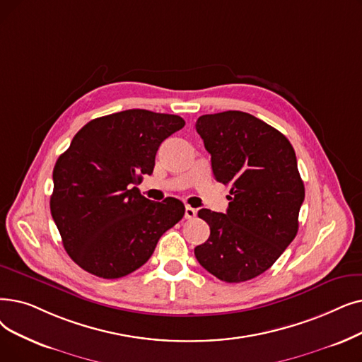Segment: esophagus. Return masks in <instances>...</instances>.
I'll list each match as a JSON object with an SVG mask.
<instances>
[{
	"mask_svg": "<svg viewBox=\"0 0 362 362\" xmlns=\"http://www.w3.org/2000/svg\"><path fill=\"white\" fill-rule=\"evenodd\" d=\"M197 216V210L192 209L191 206H186L185 207V217L186 218H194Z\"/></svg>",
	"mask_w": 362,
	"mask_h": 362,
	"instance_id": "1",
	"label": "esophagus"
}]
</instances>
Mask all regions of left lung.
Segmentation results:
<instances>
[{"label":"left lung","mask_w":362,"mask_h":362,"mask_svg":"<svg viewBox=\"0 0 362 362\" xmlns=\"http://www.w3.org/2000/svg\"><path fill=\"white\" fill-rule=\"evenodd\" d=\"M195 129L211 155L214 179L230 185L226 213L201 209L209 240L195 247L204 269L225 282L268 271L294 240L305 186L288 139L241 111L202 115Z\"/></svg>","instance_id":"1"}]
</instances>
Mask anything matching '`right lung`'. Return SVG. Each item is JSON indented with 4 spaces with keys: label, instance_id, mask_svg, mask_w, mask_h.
I'll return each mask as SVG.
<instances>
[{
    "label": "right lung",
    "instance_id": "obj_1",
    "mask_svg": "<svg viewBox=\"0 0 362 362\" xmlns=\"http://www.w3.org/2000/svg\"><path fill=\"white\" fill-rule=\"evenodd\" d=\"M183 125L179 115L129 109L87 122L59 156L50 211L80 268L106 279L129 275L183 217L182 201L155 202L136 187L152 175L160 145Z\"/></svg>",
    "mask_w": 362,
    "mask_h": 362
}]
</instances>
